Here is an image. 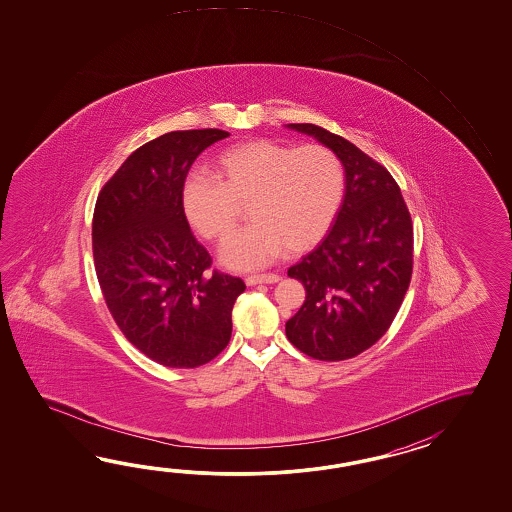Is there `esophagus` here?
<instances>
[{
	"instance_id": "obj_1",
	"label": "esophagus",
	"mask_w": 512,
	"mask_h": 512,
	"mask_svg": "<svg viewBox=\"0 0 512 512\" xmlns=\"http://www.w3.org/2000/svg\"><path fill=\"white\" fill-rule=\"evenodd\" d=\"M280 274H276V272H263V274H249L247 278H245V282L247 285H258V283H276L280 282Z\"/></svg>"
}]
</instances>
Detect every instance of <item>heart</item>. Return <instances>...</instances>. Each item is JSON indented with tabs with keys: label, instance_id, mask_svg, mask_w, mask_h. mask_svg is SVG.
Returning a JSON list of instances; mask_svg holds the SVG:
<instances>
[{
	"label": "heart",
	"instance_id": "obj_1",
	"mask_svg": "<svg viewBox=\"0 0 512 512\" xmlns=\"http://www.w3.org/2000/svg\"><path fill=\"white\" fill-rule=\"evenodd\" d=\"M216 172L219 179L205 172L186 177L183 207L201 236L225 241L249 203L251 227L234 234L221 252L236 269L269 263L285 249L315 247L333 227L348 186L340 155L324 144L241 142L219 153Z\"/></svg>",
	"mask_w": 512,
	"mask_h": 512
}]
</instances>
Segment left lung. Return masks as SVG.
Segmentation results:
<instances>
[{
  "instance_id": "left-lung-1",
  "label": "left lung",
  "mask_w": 512,
  "mask_h": 512,
  "mask_svg": "<svg viewBox=\"0 0 512 512\" xmlns=\"http://www.w3.org/2000/svg\"><path fill=\"white\" fill-rule=\"evenodd\" d=\"M340 155L348 186L326 240L287 276L305 287L285 324L294 348L326 362L353 359L390 329L414 269V225L392 174L344 137L315 124H289Z\"/></svg>"
}]
</instances>
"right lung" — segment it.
I'll use <instances>...</instances> for the list:
<instances>
[{
	"label": "right lung",
	"mask_w": 512,
	"mask_h": 512,
	"mask_svg": "<svg viewBox=\"0 0 512 512\" xmlns=\"http://www.w3.org/2000/svg\"><path fill=\"white\" fill-rule=\"evenodd\" d=\"M227 131H170L131 153L102 186L93 214L98 285L122 335L166 368H199L232 335L240 276L212 267L192 234L183 186L197 155Z\"/></svg>",
	"instance_id": "obj_1"
}]
</instances>
